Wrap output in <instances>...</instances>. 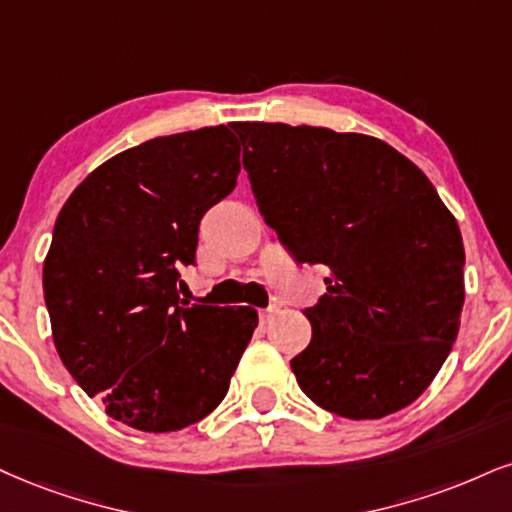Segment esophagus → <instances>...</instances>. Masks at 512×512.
<instances>
[{
    "label": "esophagus",
    "mask_w": 512,
    "mask_h": 512,
    "mask_svg": "<svg viewBox=\"0 0 512 512\" xmlns=\"http://www.w3.org/2000/svg\"><path fill=\"white\" fill-rule=\"evenodd\" d=\"M277 311H280V308H277V304H270L268 308H263V311H258V315H261L263 323H268V320L273 318V315H275Z\"/></svg>",
    "instance_id": "esophagus-1"
}]
</instances>
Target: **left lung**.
<instances>
[{"instance_id": "obj_1", "label": "left lung", "mask_w": 512, "mask_h": 512, "mask_svg": "<svg viewBox=\"0 0 512 512\" xmlns=\"http://www.w3.org/2000/svg\"><path fill=\"white\" fill-rule=\"evenodd\" d=\"M258 211L296 263L330 268L292 358L320 408L375 420L430 387L458 337L465 249L427 175L387 142L232 123Z\"/></svg>"}]
</instances>
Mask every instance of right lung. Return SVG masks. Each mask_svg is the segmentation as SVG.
Returning <instances> with one entry per match:
<instances>
[{"label":"right lung","mask_w":512,"mask_h":512,"mask_svg":"<svg viewBox=\"0 0 512 512\" xmlns=\"http://www.w3.org/2000/svg\"><path fill=\"white\" fill-rule=\"evenodd\" d=\"M237 175L225 125L156 137L87 175L56 218L42 270L56 351L123 425L175 432L225 399L258 315L189 306L178 287Z\"/></svg>","instance_id":"obj_1"}]
</instances>
